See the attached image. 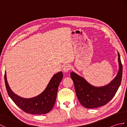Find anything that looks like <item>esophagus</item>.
<instances>
[{"label": "esophagus", "mask_w": 127, "mask_h": 127, "mask_svg": "<svg viewBox=\"0 0 127 127\" xmlns=\"http://www.w3.org/2000/svg\"><path fill=\"white\" fill-rule=\"evenodd\" d=\"M70 69H71V67L70 66V65H69L68 64H66V65H65L64 66L63 71L64 72H68L70 70Z\"/></svg>", "instance_id": "esophagus-1"}]
</instances>
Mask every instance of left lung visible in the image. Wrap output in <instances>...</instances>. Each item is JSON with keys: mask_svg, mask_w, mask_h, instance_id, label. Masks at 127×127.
I'll use <instances>...</instances> for the list:
<instances>
[{"mask_svg": "<svg viewBox=\"0 0 127 127\" xmlns=\"http://www.w3.org/2000/svg\"><path fill=\"white\" fill-rule=\"evenodd\" d=\"M118 56L119 70L116 76L109 84L103 87H97L92 86L75 72L70 73L78 100L86 108H96L106 105L116 93L122 77V64L118 52Z\"/></svg>", "mask_w": 127, "mask_h": 127, "instance_id": "8db88e82", "label": "left lung"}]
</instances>
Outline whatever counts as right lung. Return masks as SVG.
<instances>
[{
	"mask_svg": "<svg viewBox=\"0 0 127 127\" xmlns=\"http://www.w3.org/2000/svg\"><path fill=\"white\" fill-rule=\"evenodd\" d=\"M63 76L62 71L56 74L43 92L36 96L27 99L18 96L11 91L7 81L6 72L4 80L7 93L18 107L27 114L42 115L49 112L55 105L58 86Z\"/></svg>",
	"mask_w": 127,
	"mask_h": 127,
	"instance_id": "obj_1",
	"label": "right lung"
}]
</instances>
